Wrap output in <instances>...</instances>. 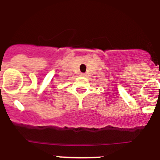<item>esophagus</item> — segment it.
<instances>
[{
  "label": "esophagus",
  "mask_w": 160,
  "mask_h": 160,
  "mask_svg": "<svg viewBox=\"0 0 160 160\" xmlns=\"http://www.w3.org/2000/svg\"><path fill=\"white\" fill-rule=\"evenodd\" d=\"M80 76H85V75H84V73H81V74H80Z\"/></svg>",
  "instance_id": "esophagus-1"
}]
</instances>
